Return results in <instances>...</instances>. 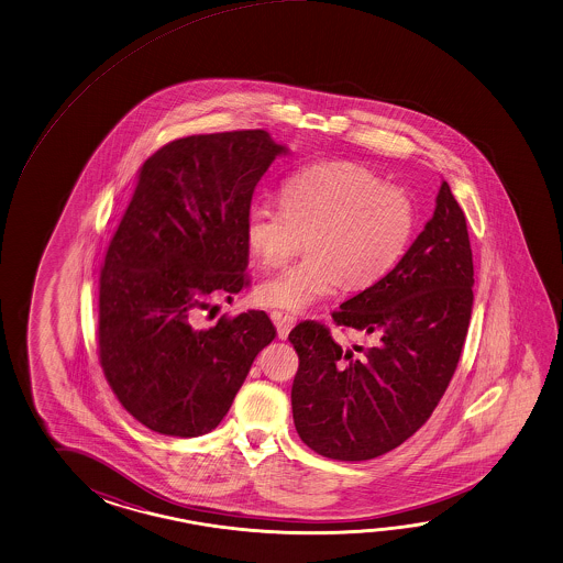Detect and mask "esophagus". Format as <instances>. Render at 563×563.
Masks as SVG:
<instances>
[{
  "instance_id": "34e87169",
  "label": "esophagus",
  "mask_w": 563,
  "mask_h": 563,
  "mask_svg": "<svg viewBox=\"0 0 563 563\" xmlns=\"http://www.w3.org/2000/svg\"><path fill=\"white\" fill-rule=\"evenodd\" d=\"M272 319H274V323H276L277 335H279V339H287L289 331H291L294 325H296V319H294V316H287V313H282V311H274V313H272Z\"/></svg>"
}]
</instances>
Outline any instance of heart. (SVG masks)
I'll return each instance as SVG.
<instances>
[{"label": "heart", "instance_id": "1", "mask_svg": "<svg viewBox=\"0 0 563 563\" xmlns=\"http://www.w3.org/2000/svg\"><path fill=\"white\" fill-rule=\"evenodd\" d=\"M415 208L399 186L355 163H321L289 176L282 206L256 202L245 240L266 267L284 266L306 238V256L257 287L266 306L306 311L345 286L367 287L399 260Z\"/></svg>", "mask_w": 563, "mask_h": 563}]
</instances>
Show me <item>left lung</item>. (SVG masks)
<instances>
[{"instance_id": "obj_1", "label": "left lung", "mask_w": 563, "mask_h": 563, "mask_svg": "<svg viewBox=\"0 0 563 563\" xmlns=\"http://www.w3.org/2000/svg\"><path fill=\"white\" fill-rule=\"evenodd\" d=\"M474 266L466 218L449 183L424 230L387 276L341 303L333 321L375 335L361 357L318 321L291 329V409L299 439L325 459H377L437 409L471 323Z\"/></svg>"}]
</instances>
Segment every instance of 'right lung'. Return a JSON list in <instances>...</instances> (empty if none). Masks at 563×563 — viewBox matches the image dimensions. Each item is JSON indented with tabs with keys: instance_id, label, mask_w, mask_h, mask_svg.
Returning a JSON list of instances; mask_svg holds the SVG:
<instances>
[{
	"instance_id": "obj_1",
	"label": "right lung",
	"mask_w": 563,
	"mask_h": 563,
	"mask_svg": "<svg viewBox=\"0 0 563 563\" xmlns=\"http://www.w3.org/2000/svg\"><path fill=\"white\" fill-rule=\"evenodd\" d=\"M279 154L286 146L260 129L195 134L139 170L99 277V361L146 429L180 439L216 429L276 338L266 311L212 328L200 319L247 286L245 216Z\"/></svg>"
}]
</instances>
